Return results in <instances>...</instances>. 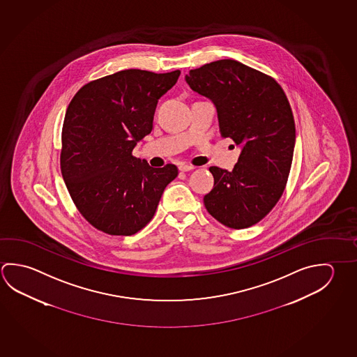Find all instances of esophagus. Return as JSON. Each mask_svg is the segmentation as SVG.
<instances>
[{
	"label": "esophagus",
	"instance_id": "obj_1",
	"mask_svg": "<svg viewBox=\"0 0 357 357\" xmlns=\"http://www.w3.org/2000/svg\"><path fill=\"white\" fill-rule=\"evenodd\" d=\"M193 169V165H188V164H181V165H179V170H181V172H189V170Z\"/></svg>",
	"mask_w": 357,
	"mask_h": 357
}]
</instances>
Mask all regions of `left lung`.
Masks as SVG:
<instances>
[{
	"mask_svg": "<svg viewBox=\"0 0 357 357\" xmlns=\"http://www.w3.org/2000/svg\"><path fill=\"white\" fill-rule=\"evenodd\" d=\"M190 89L212 101L219 132L241 148L231 172L211 167L214 187L204 195L209 214L233 229L256 225L281 198L294 158L296 128L277 82L225 59L190 70Z\"/></svg>",
	"mask_w": 357,
	"mask_h": 357,
	"instance_id": "1",
	"label": "left lung"
}]
</instances>
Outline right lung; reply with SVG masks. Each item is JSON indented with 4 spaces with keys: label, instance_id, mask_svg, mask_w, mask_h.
<instances>
[{
    "label": "right lung",
    "instance_id": "obj_1",
    "mask_svg": "<svg viewBox=\"0 0 357 357\" xmlns=\"http://www.w3.org/2000/svg\"><path fill=\"white\" fill-rule=\"evenodd\" d=\"M181 71L129 69L84 85L65 114L61 173L82 217L112 236H132L151 222L173 164L153 168L132 157L151 134L158 100Z\"/></svg>",
    "mask_w": 357,
    "mask_h": 357
}]
</instances>
